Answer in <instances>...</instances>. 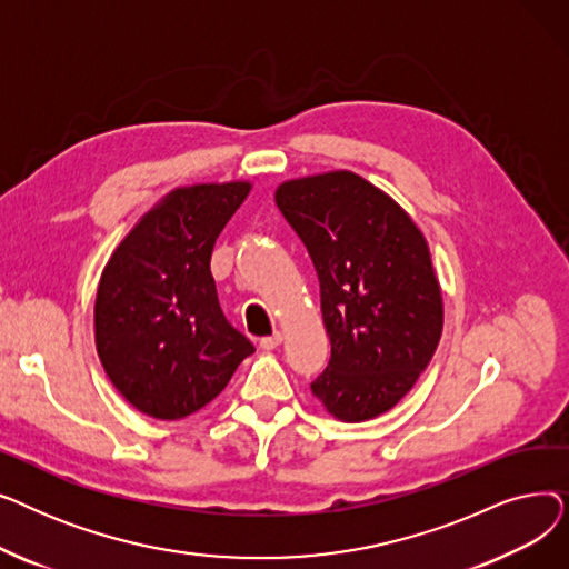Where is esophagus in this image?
Returning a JSON list of instances; mask_svg holds the SVG:
<instances>
[{"label":"esophagus","mask_w":569,"mask_h":569,"mask_svg":"<svg viewBox=\"0 0 569 569\" xmlns=\"http://www.w3.org/2000/svg\"><path fill=\"white\" fill-rule=\"evenodd\" d=\"M281 341H283V335H281V332H274L272 337L260 339V348H262V350H274V348L281 346Z\"/></svg>","instance_id":"34e87169"}]
</instances>
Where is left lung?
<instances>
[{
    "mask_svg": "<svg viewBox=\"0 0 569 569\" xmlns=\"http://www.w3.org/2000/svg\"><path fill=\"white\" fill-rule=\"evenodd\" d=\"M274 200L311 256L332 343L311 392L341 422L373 420L410 392L440 341L427 239L395 198L350 170L288 179Z\"/></svg>",
    "mask_w": 569,
    "mask_h": 569,
    "instance_id": "left-lung-1",
    "label": "left lung"
}]
</instances>
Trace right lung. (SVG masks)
Instances as JSON below:
<instances>
[{
	"mask_svg": "<svg viewBox=\"0 0 569 569\" xmlns=\"http://www.w3.org/2000/svg\"><path fill=\"white\" fill-rule=\"evenodd\" d=\"M251 182L163 196L117 244L94 302L99 360L133 408L182 420L230 382L256 348L226 320L209 260Z\"/></svg>",
	"mask_w": 569,
	"mask_h": 569,
	"instance_id": "obj_1",
	"label": "right lung"
}]
</instances>
